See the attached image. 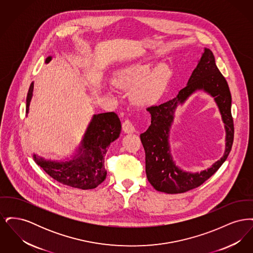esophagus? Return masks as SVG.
I'll use <instances>...</instances> for the list:
<instances>
[{"instance_id":"1","label":"esophagus","mask_w":253,"mask_h":253,"mask_svg":"<svg viewBox=\"0 0 253 253\" xmlns=\"http://www.w3.org/2000/svg\"><path fill=\"white\" fill-rule=\"evenodd\" d=\"M122 130L127 133H132L135 131L134 126L130 120H126L122 123Z\"/></svg>"}]
</instances>
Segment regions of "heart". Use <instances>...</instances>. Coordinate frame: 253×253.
Wrapping results in <instances>:
<instances>
[{
  "label": "heart",
  "instance_id": "b5f03b06",
  "mask_svg": "<svg viewBox=\"0 0 253 253\" xmlns=\"http://www.w3.org/2000/svg\"><path fill=\"white\" fill-rule=\"evenodd\" d=\"M153 69L150 62H134L113 73L112 82L122 89L134 85L131 92L132 102L138 105L150 104L161 96L170 78V69L165 63Z\"/></svg>",
  "mask_w": 253,
  "mask_h": 253
}]
</instances>
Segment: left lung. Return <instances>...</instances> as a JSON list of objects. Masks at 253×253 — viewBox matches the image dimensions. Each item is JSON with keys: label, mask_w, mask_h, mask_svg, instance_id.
Wrapping results in <instances>:
<instances>
[{"label": "left lung", "mask_w": 253, "mask_h": 253, "mask_svg": "<svg viewBox=\"0 0 253 253\" xmlns=\"http://www.w3.org/2000/svg\"><path fill=\"white\" fill-rule=\"evenodd\" d=\"M197 88H203L215 96L225 123L227 146L225 155L211 169L200 174H190L175 168L171 160L168 150V129L177 104ZM147 111L151 114V126L140 134V139L145 150L147 178L157 191L182 193L193 190L214 174L229 157L234 137L231 95L228 83L217 68L214 56L210 49H205L201 54V59L188 84L181 89L176 97L159 105L149 106Z\"/></svg>", "instance_id": "1"}]
</instances>
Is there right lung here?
I'll use <instances>...</instances> for the list:
<instances>
[{"mask_svg":"<svg viewBox=\"0 0 253 253\" xmlns=\"http://www.w3.org/2000/svg\"><path fill=\"white\" fill-rule=\"evenodd\" d=\"M51 60L48 57L45 62ZM33 84H31L26 97V113L32 97ZM121 123L119 116L114 112L94 116L80 148V157L72 161L52 162L42 157L34 159L38 165L53 179L75 189H94L105 180L107 171L104 168V157L110 144L121 133Z\"/></svg>","mask_w":253,"mask_h":253,"instance_id":"right-lung-1","label":"right lung"}]
</instances>
